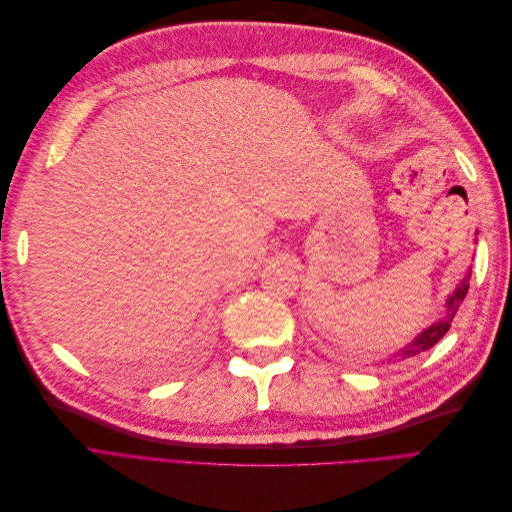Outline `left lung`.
<instances>
[{"label":"left lung","mask_w":512,"mask_h":512,"mask_svg":"<svg viewBox=\"0 0 512 512\" xmlns=\"http://www.w3.org/2000/svg\"><path fill=\"white\" fill-rule=\"evenodd\" d=\"M468 288H470V271L461 277L459 284L455 286V290H453L451 294H448L444 316H442L440 320H436V322H431L429 327L423 329L421 333H418L408 346H404V348H399L397 352H393L386 361H404V359H412V356L421 354V352H425V350L436 346V344L440 342V339L446 335L448 327H451V322H453V318H455V314H457L459 305L463 303V299H466Z\"/></svg>","instance_id":"8db88e82"}]
</instances>
